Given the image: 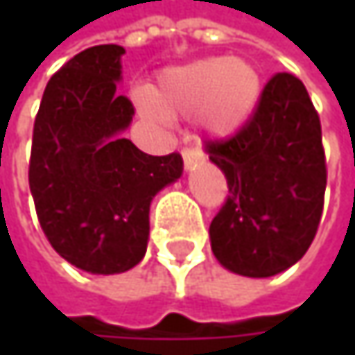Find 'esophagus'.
I'll use <instances>...</instances> for the list:
<instances>
[{"label":"esophagus","instance_id":"obj_1","mask_svg":"<svg viewBox=\"0 0 355 355\" xmlns=\"http://www.w3.org/2000/svg\"><path fill=\"white\" fill-rule=\"evenodd\" d=\"M180 154H182V160H184V166H187V168H189V166H193L195 162H199V160L203 158L201 150H199V148H195V146H182Z\"/></svg>","mask_w":355,"mask_h":355}]
</instances>
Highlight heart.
Segmentation results:
<instances>
[{
    "label": "heart",
    "mask_w": 355,
    "mask_h": 355,
    "mask_svg": "<svg viewBox=\"0 0 355 355\" xmlns=\"http://www.w3.org/2000/svg\"><path fill=\"white\" fill-rule=\"evenodd\" d=\"M259 94V73L245 59L205 57L164 69L152 92H137V105L160 121L197 112L211 133L228 135L250 116Z\"/></svg>",
    "instance_id": "1"
}]
</instances>
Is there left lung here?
<instances>
[{"label": "left lung", "instance_id": "1", "mask_svg": "<svg viewBox=\"0 0 355 355\" xmlns=\"http://www.w3.org/2000/svg\"><path fill=\"white\" fill-rule=\"evenodd\" d=\"M228 180L209 224L211 250L230 271L269 277L304 257L322 216L327 164L320 119L304 84L275 73L230 137L205 141Z\"/></svg>", "mask_w": 355, "mask_h": 355}]
</instances>
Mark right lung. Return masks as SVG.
<instances>
[{"label":"right lung","mask_w":355,"mask_h":355,"mask_svg":"<svg viewBox=\"0 0 355 355\" xmlns=\"http://www.w3.org/2000/svg\"><path fill=\"white\" fill-rule=\"evenodd\" d=\"M119 44L78 53L49 80L33 129L28 182L40 228L65 261L96 275L135 267L148 248L150 203L182 158L150 156L121 135L135 108L116 92Z\"/></svg>","instance_id":"add662e5"}]
</instances>
